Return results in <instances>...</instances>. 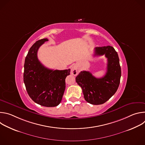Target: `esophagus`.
<instances>
[{
    "mask_svg": "<svg viewBox=\"0 0 145 145\" xmlns=\"http://www.w3.org/2000/svg\"><path fill=\"white\" fill-rule=\"evenodd\" d=\"M71 74L74 75V76H76L77 74H78V70L77 69V68L75 67V66H73L71 68Z\"/></svg>",
    "mask_w": 145,
    "mask_h": 145,
    "instance_id": "esophagus-1",
    "label": "esophagus"
}]
</instances>
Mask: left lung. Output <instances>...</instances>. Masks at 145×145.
I'll use <instances>...</instances> for the list:
<instances>
[{
    "mask_svg": "<svg viewBox=\"0 0 145 145\" xmlns=\"http://www.w3.org/2000/svg\"><path fill=\"white\" fill-rule=\"evenodd\" d=\"M105 55L107 58V72L101 78H96L89 71H81L76 77L85 100L90 104L101 105L116 92L121 77V68L117 52L111 46L96 47L95 56Z\"/></svg>",
    "mask_w": 145,
    "mask_h": 145,
    "instance_id": "1",
    "label": "left lung"
}]
</instances>
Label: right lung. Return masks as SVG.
Returning a JSON list of instances; mask_svg holds the SVG:
<instances>
[{
	"label": "right lung",
	"mask_w": 145,
	"mask_h": 145,
	"mask_svg": "<svg viewBox=\"0 0 145 145\" xmlns=\"http://www.w3.org/2000/svg\"><path fill=\"white\" fill-rule=\"evenodd\" d=\"M47 38L36 41L29 49L24 64V81L30 98L44 107L57 106L65 89V78L71 69H49L38 60L37 52Z\"/></svg>",
	"instance_id": "1"
}]
</instances>
